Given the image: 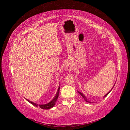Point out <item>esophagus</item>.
<instances>
[{
    "mask_svg": "<svg viewBox=\"0 0 130 130\" xmlns=\"http://www.w3.org/2000/svg\"><path fill=\"white\" fill-rule=\"evenodd\" d=\"M64 68L67 71H70L72 69V67L69 64H66L64 66Z\"/></svg>",
    "mask_w": 130,
    "mask_h": 130,
    "instance_id": "esophagus-1",
    "label": "esophagus"
}]
</instances>
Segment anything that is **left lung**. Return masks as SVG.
<instances>
[{"mask_svg": "<svg viewBox=\"0 0 130 130\" xmlns=\"http://www.w3.org/2000/svg\"><path fill=\"white\" fill-rule=\"evenodd\" d=\"M114 86H115V85H114ZM112 89H111V90H112ZM111 90H110V91H109V92H108V93H107V94H106V95H105L104 96V97H105V96H107V95H108V94L109 93V92L111 91ZM77 92H78V93H79V94H80V95H81V96H82V98H84V99H85V101H86V102H89V101H87V98H86V96H85V95H84V94H82V93L81 92H79V91H77ZM89 103H90V102H89Z\"/></svg>", "mask_w": 130, "mask_h": 130, "instance_id": "8db88e82", "label": "left lung"}]
</instances>
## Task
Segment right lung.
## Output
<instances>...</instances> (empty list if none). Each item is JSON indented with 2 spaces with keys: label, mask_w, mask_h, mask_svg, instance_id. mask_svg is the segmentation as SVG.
<instances>
[{
  "label": "right lung",
  "mask_w": 130,
  "mask_h": 130,
  "mask_svg": "<svg viewBox=\"0 0 130 130\" xmlns=\"http://www.w3.org/2000/svg\"><path fill=\"white\" fill-rule=\"evenodd\" d=\"M60 87H59V88L58 89V90H57V93L56 94V96L54 98V99L52 101H51L50 103L46 104H45V105H38V104H37L36 103H32V102L29 101V100H27V99H26V100L28 102H29V103H31V104H32L35 106H36V107H38V106L39 107L42 108V109H50L51 108L53 107L54 106L55 104V102L57 100V98H58V95H59V92H60Z\"/></svg>",
  "instance_id": "obj_1"
}]
</instances>
